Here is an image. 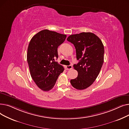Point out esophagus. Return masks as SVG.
I'll return each instance as SVG.
<instances>
[{
	"label": "esophagus",
	"mask_w": 129,
	"mask_h": 129,
	"mask_svg": "<svg viewBox=\"0 0 129 129\" xmlns=\"http://www.w3.org/2000/svg\"><path fill=\"white\" fill-rule=\"evenodd\" d=\"M72 65H69V66H65V68L67 70H70L72 69Z\"/></svg>",
	"instance_id": "esophagus-1"
}]
</instances>
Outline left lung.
<instances>
[{"instance_id": "8db88e82", "label": "left lung", "mask_w": 129, "mask_h": 129, "mask_svg": "<svg viewBox=\"0 0 129 129\" xmlns=\"http://www.w3.org/2000/svg\"><path fill=\"white\" fill-rule=\"evenodd\" d=\"M74 44L79 60L73 65L78 76L71 80L73 87L78 90L89 87L98 76L104 60V46L101 40L94 33L82 32L72 35L67 39Z\"/></svg>"}]
</instances>
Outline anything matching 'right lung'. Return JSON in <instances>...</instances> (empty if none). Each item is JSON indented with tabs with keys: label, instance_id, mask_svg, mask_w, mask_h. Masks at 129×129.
I'll list each match as a JSON object with an SVG mask.
<instances>
[{
	"label": "right lung",
	"instance_id": "1",
	"mask_svg": "<svg viewBox=\"0 0 129 129\" xmlns=\"http://www.w3.org/2000/svg\"><path fill=\"white\" fill-rule=\"evenodd\" d=\"M66 35L43 30L31 39L27 52L30 74L34 82L44 91L51 90L58 76L64 69L55 59L58 58L57 48L62 44Z\"/></svg>",
	"mask_w": 129,
	"mask_h": 129
}]
</instances>
